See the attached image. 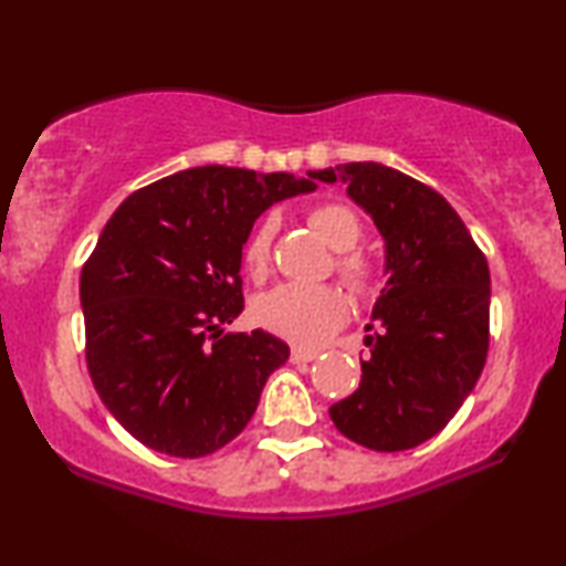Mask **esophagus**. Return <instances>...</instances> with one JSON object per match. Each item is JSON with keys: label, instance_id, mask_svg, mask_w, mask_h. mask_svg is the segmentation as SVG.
Instances as JSON below:
<instances>
[{"label": "esophagus", "instance_id": "1", "mask_svg": "<svg viewBox=\"0 0 566 566\" xmlns=\"http://www.w3.org/2000/svg\"><path fill=\"white\" fill-rule=\"evenodd\" d=\"M316 358H319V353L312 350V347H293V350H291L293 363H312Z\"/></svg>", "mask_w": 566, "mask_h": 566}]
</instances>
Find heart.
<instances>
[{"mask_svg": "<svg viewBox=\"0 0 566 566\" xmlns=\"http://www.w3.org/2000/svg\"><path fill=\"white\" fill-rule=\"evenodd\" d=\"M308 223L324 244L335 252H345L337 260L339 273L358 293H366L374 285V265L358 252H347L360 239V219L343 203H322L308 211ZM270 242L273 227L270 221L260 223L247 237L242 260L244 268L254 277H262L270 265ZM254 314L262 327L275 332L291 343L316 345L327 339L339 324L347 319V298L335 285H306V283H281L273 291L262 293L254 304Z\"/></svg>", "mask_w": 566, "mask_h": 566, "instance_id": "b5f03b06", "label": "heart"}]
</instances>
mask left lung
Here are the masks:
<instances>
[{"label":"left lung","instance_id":"obj_1","mask_svg":"<svg viewBox=\"0 0 566 566\" xmlns=\"http://www.w3.org/2000/svg\"><path fill=\"white\" fill-rule=\"evenodd\" d=\"M343 182L384 237L360 386L329 407L335 428L370 451H407L451 422L490 347V268L451 203L376 161L308 172Z\"/></svg>","mask_w":566,"mask_h":566}]
</instances>
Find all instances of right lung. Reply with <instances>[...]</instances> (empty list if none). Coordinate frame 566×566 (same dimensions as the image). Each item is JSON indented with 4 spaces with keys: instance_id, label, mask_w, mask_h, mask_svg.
<instances>
[{
    "instance_id": "add662e5",
    "label": "right lung",
    "mask_w": 566,
    "mask_h": 566,
    "mask_svg": "<svg viewBox=\"0 0 566 566\" xmlns=\"http://www.w3.org/2000/svg\"><path fill=\"white\" fill-rule=\"evenodd\" d=\"M289 172L190 167L136 190L84 262L80 301L92 384L151 451L200 459L252 420L289 360L270 332H223L242 314V247L260 213L314 192Z\"/></svg>"
}]
</instances>
